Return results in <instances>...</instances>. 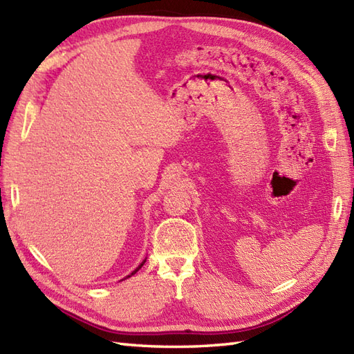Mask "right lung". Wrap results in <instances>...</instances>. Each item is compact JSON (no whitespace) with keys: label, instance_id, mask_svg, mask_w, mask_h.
<instances>
[{"label":"right lung","instance_id":"1","mask_svg":"<svg viewBox=\"0 0 354 354\" xmlns=\"http://www.w3.org/2000/svg\"><path fill=\"white\" fill-rule=\"evenodd\" d=\"M145 261H147V259H145V260H143V261H142V263H140V265H139V266H138V268H136V269H134V270H133V272H131V274H130V275H129V277H131V275H134V274H136V272H138V270H139V269H140V268H142V266H143V263H145ZM129 277H127V278H129Z\"/></svg>","mask_w":354,"mask_h":354}]
</instances>
